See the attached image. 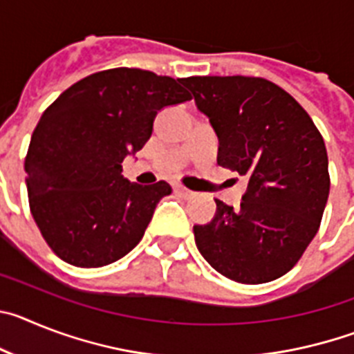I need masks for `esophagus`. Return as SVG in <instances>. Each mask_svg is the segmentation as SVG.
Masks as SVG:
<instances>
[{
  "label": "esophagus",
  "instance_id": "obj_1",
  "mask_svg": "<svg viewBox=\"0 0 354 354\" xmlns=\"http://www.w3.org/2000/svg\"><path fill=\"white\" fill-rule=\"evenodd\" d=\"M174 189H175V193L183 196V198H193V196L196 195L195 192H192V189H187V187L183 186V184H175Z\"/></svg>",
  "mask_w": 354,
  "mask_h": 354
}]
</instances>
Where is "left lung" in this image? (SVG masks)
<instances>
[{"mask_svg": "<svg viewBox=\"0 0 354 354\" xmlns=\"http://www.w3.org/2000/svg\"><path fill=\"white\" fill-rule=\"evenodd\" d=\"M184 84L220 140L218 165L248 179L239 209L216 200L195 243L239 283L283 277L317 234L330 193L324 140L292 95L264 77L193 76Z\"/></svg>", "mask_w": 354, "mask_h": 354, "instance_id": "left-lung-1", "label": "left lung"}]
</instances>
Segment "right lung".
<instances>
[{"instance_id":"obj_1","label":"right lung","mask_w":354,"mask_h":354,"mask_svg":"<svg viewBox=\"0 0 354 354\" xmlns=\"http://www.w3.org/2000/svg\"><path fill=\"white\" fill-rule=\"evenodd\" d=\"M189 99L184 80L118 67L83 77L44 111L24 170L33 220L62 261L101 268L142 241L171 187L129 183L122 161L143 149L159 109Z\"/></svg>"}]
</instances>
